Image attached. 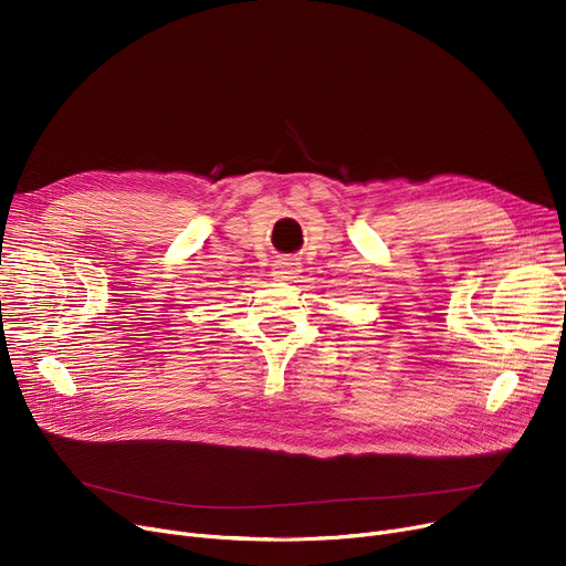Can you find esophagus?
<instances>
[{"instance_id": "1", "label": "esophagus", "mask_w": 566, "mask_h": 566, "mask_svg": "<svg viewBox=\"0 0 566 566\" xmlns=\"http://www.w3.org/2000/svg\"><path fill=\"white\" fill-rule=\"evenodd\" d=\"M295 268H298V263H295V259H291V256H280V259L275 261L273 275H275V280H291V277L295 275Z\"/></svg>"}]
</instances>
